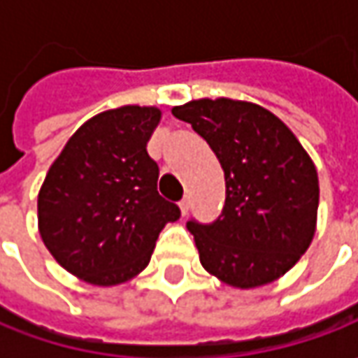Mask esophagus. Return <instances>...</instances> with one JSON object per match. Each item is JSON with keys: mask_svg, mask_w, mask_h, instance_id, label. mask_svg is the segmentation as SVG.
I'll return each mask as SVG.
<instances>
[{"mask_svg": "<svg viewBox=\"0 0 358 358\" xmlns=\"http://www.w3.org/2000/svg\"><path fill=\"white\" fill-rule=\"evenodd\" d=\"M189 207H191V203H189V197H183V199L179 201V211H181V215H183V217L189 213Z\"/></svg>", "mask_w": 358, "mask_h": 358, "instance_id": "34e87169", "label": "esophagus"}]
</instances>
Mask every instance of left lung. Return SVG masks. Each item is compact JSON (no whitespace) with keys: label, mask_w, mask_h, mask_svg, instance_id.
Segmentation results:
<instances>
[{"label":"left lung","mask_w":358,"mask_h":358,"mask_svg":"<svg viewBox=\"0 0 358 358\" xmlns=\"http://www.w3.org/2000/svg\"><path fill=\"white\" fill-rule=\"evenodd\" d=\"M171 113L209 143L225 173L217 221H189L207 273L235 289L277 281L309 249L319 177L295 133L268 109L239 99H195Z\"/></svg>","instance_id":"obj_1"}]
</instances>
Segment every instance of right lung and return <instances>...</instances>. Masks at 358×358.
I'll list each match as a JSON object with an SVG mask.
<instances>
[{
	"label": "right lung",
	"instance_id": "add662e5",
	"mask_svg": "<svg viewBox=\"0 0 358 358\" xmlns=\"http://www.w3.org/2000/svg\"><path fill=\"white\" fill-rule=\"evenodd\" d=\"M161 109L123 105L87 119L49 167L37 195L39 235L65 271L113 287L139 275L161 229L181 217L157 193L147 141Z\"/></svg>",
	"mask_w": 358,
	"mask_h": 358
}]
</instances>
